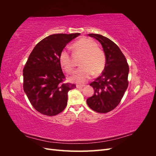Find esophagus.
Listing matches in <instances>:
<instances>
[{
    "label": "esophagus",
    "instance_id": "34e87169",
    "mask_svg": "<svg viewBox=\"0 0 156 156\" xmlns=\"http://www.w3.org/2000/svg\"><path fill=\"white\" fill-rule=\"evenodd\" d=\"M83 87H84V85H79V84H77V85H76V87H77V88H82Z\"/></svg>",
    "mask_w": 156,
    "mask_h": 156
}]
</instances>
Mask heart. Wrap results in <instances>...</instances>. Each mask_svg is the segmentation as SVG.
<instances>
[{"label": "heart", "mask_w": 156, "mask_h": 156, "mask_svg": "<svg viewBox=\"0 0 156 156\" xmlns=\"http://www.w3.org/2000/svg\"><path fill=\"white\" fill-rule=\"evenodd\" d=\"M75 52L82 55L79 64L81 67L77 69L70 77L73 82L83 84L92 77L93 73L98 75L102 72L105 66L106 58L103 51L97 47L94 41L88 38H81L72 45ZM59 62L62 68L67 73L73 69V64L69 53L63 49L59 55Z\"/></svg>", "instance_id": "b5f03b06"}]
</instances>
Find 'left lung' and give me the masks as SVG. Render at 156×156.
<instances>
[{"mask_svg":"<svg viewBox=\"0 0 156 156\" xmlns=\"http://www.w3.org/2000/svg\"><path fill=\"white\" fill-rule=\"evenodd\" d=\"M88 36L100 42L106 62L101 75L90 84L94 93L87 103L93 111L106 113L118 106L128 87L129 66L119 46L110 39L100 34Z\"/></svg>","mask_w":156,"mask_h":156,"instance_id":"left-lung-1","label":"left lung"}]
</instances>
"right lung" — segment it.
Masks as SVG:
<instances>
[{
    "instance_id": "obj_1",
    "label": "right lung",
    "mask_w": 156,
    "mask_h": 156,
    "mask_svg": "<svg viewBox=\"0 0 156 156\" xmlns=\"http://www.w3.org/2000/svg\"><path fill=\"white\" fill-rule=\"evenodd\" d=\"M75 34H52L41 40L29 55L23 69V89L35 109L41 114L55 116L67 105L68 92L76 88L64 83L59 55Z\"/></svg>"
}]
</instances>
